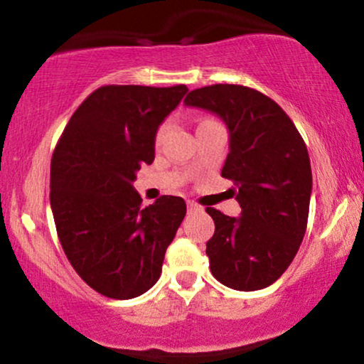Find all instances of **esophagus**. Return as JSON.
Returning <instances> with one entry per match:
<instances>
[{
    "label": "esophagus",
    "mask_w": 364,
    "mask_h": 364,
    "mask_svg": "<svg viewBox=\"0 0 364 364\" xmlns=\"http://www.w3.org/2000/svg\"><path fill=\"white\" fill-rule=\"evenodd\" d=\"M187 209H188V212H196V210H200V207L197 205L196 202L188 200V202H187Z\"/></svg>",
    "instance_id": "esophagus-1"
}]
</instances>
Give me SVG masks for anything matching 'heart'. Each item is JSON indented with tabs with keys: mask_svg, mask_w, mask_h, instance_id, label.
<instances>
[{
	"mask_svg": "<svg viewBox=\"0 0 364 364\" xmlns=\"http://www.w3.org/2000/svg\"><path fill=\"white\" fill-rule=\"evenodd\" d=\"M164 127H160V129H159V132H157V139H160V136H162L164 135Z\"/></svg>",
	"mask_w": 364,
	"mask_h": 364,
	"instance_id": "b5f03b06",
	"label": "heart"
}]
</instances>
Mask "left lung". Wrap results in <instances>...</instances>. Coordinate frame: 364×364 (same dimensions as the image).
<instances>
[{
  "label": "left lung",
  "mask_w": 364,
  "mask_h": 364,
  "mask_svg": "<svg viewBox=\"0 0 364 364\" xmlns=\"http://www.w3.org/2000/svg\"><path fill=\"white\" fill-rule=\"evenodd\" d=\"M187 107L220 117L229 154L220 176L234 182L239 217L207 207L215 232L207 240L212 276L237 291L271 286L289 267L308 225L313 173L299 132L277 103L242 85L192 90Z\"/></svg>",
  "instance_id": "1"
}]
</instances>
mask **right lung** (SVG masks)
Segmentation results:
<instances>
[{
    "label": "right lung",
    "instance_id": "add662e5",
    "mask_svg": "<svg viewBox=\"0 0 364 364\" xmlns=\"http://www.w3.org/2000/svg\"><path fill=\"white\" fill-rule=\"evenodd\" d=\"M187 92L105 85L85 98L55 147L50 204L61 247L77 274L112 299H132L159 281L186 217L182 197L144 207L132 182L154 162L159 125Z\"/></svg>",
    "mask_w": 364,
    "mask_h": 364
}]
</instances>
